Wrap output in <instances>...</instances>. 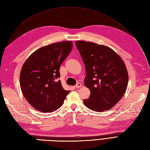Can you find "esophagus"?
I'll return each instance as SVG.
<instances>
[{"label":"esophagus","mask_w":150,"mask_h":150,"mask_svg":"<svg viewBox=\"0 0 150 150\" xmlns=\"http://www.w3.org/2000/svg\"><path fill=\"white\" fill-rule=\"evenodd\" d=\"M82 86V84H81V83H77V84H76V85L75 86V87L76 89H78V88H79V87H81Z\"/></svg>","instance_id":"obj_1"}]
</instances>
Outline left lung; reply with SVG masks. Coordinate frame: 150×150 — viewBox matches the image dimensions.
Returning <instances> with one entry per match:
<instances>
[{
	"label": "left lung",
	"instance_id": "obj_1",
	"mask_svg": "<svg viewBox=\"0 0 150 150\" xmlns=\"http://www.w3.org/2000/svg\"><path fill=\"white\" fill-rule=\"evenodd\" d=\"M75 44L85 64L84 84L91 91L84 104L97 112L110 109L127 89L128 76L124 63L106 46L85 41H77Z\"/></svg>",
	"mask_w": 150,
	"mask_h": 150
}]
</instances>
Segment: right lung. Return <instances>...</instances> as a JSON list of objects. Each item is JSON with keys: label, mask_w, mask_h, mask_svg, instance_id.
<instances>
[{"label": "right lung", "mask_w": 150, "mask_h": 150, "mask_svg": "<svg viewBox=\"0 0 150 150\" xmlns=\"http://www.w3.org/2000/svg\"><path fill=\"white\" fill-rule=\"evenodd\" d=\"M73 48L71 41L54 43L36 50L23 64L20 84L25 99L36 110L52 112L63 105L69 91L58 78L62 63Z\"/></svg>", "instance_id": "add662e5"}]
</instances>
